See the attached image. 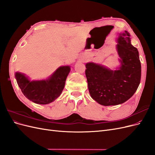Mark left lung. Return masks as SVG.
I'll return each mask as SVG.
<instances>
[{
    "instance_id": "1",
    "label": "left lung",
    "mask_w": 155,
    "mask_h": 155,
    "mask_svg": "<svg viewBox=\"0 0 155 155\" xmlns=\"http://www.w3.org/2000/svg\"><path fill=\"white\" fill-rule=\"evenodd\" d=\"M116 49L121 66L112 70L99 64H86L85 75L92 99L104 106L116 105L133 96L140 83L141 63L137 48L130 43V34L125 31L117 39Z\"/></svg>"
}]
</instances>
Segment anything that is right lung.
<instances>
[{"label":"right lung","mask_w":155,"mask_h":155,"mask_svg":"<svg viewBox=\"0 0 155 155\" xmlns=\"http://www.w3.org/2000/svg\"><path fill=\"white\" fill-rule=\"evenodd\" d=\"M70 71L69 66L60 67L49 78L39 81H31L25 74L20 72H16L15 77L26 97L35 104L45 105L60 96Z\"/></svg>","instance_id":"add662e5"}]
</instances>
